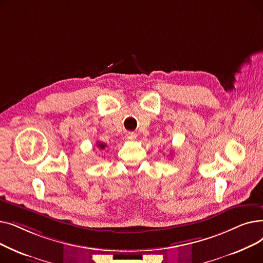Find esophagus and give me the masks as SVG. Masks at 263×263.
<instances>
[{"mask_svg":"<svg viewBox=\"0 0 263 263\" xmlns=\"http://www.w3.org/2000/svg\"><path fill=\"white\" fill-rule=\"evenodd\" d=\"M136 133H134V132H128L127 133V139L129 140V141H135L136 140Z\"/></svg>","mask_w":263,"mask_h":263,"instance_id":"esophagus-1","label":"esophagus"}]
</instances>
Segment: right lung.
<instances>
[{
  "mask_svg": "<svg viewBox=\"0 0 263 263\" xmlns=\"http://www.w3.org/2000/svg\"><path fill=\"white\" fill-rule=\"evenodd\" d=\"M97 147L103 150V149H105L107 146H106V144H104V143H102V142H97Z\"/></svg>",
  "mask_w": 263,
  "mask_h": 263,
  "instance_id": "add662e5",
  "label": "right lung"
}]
</instances>
